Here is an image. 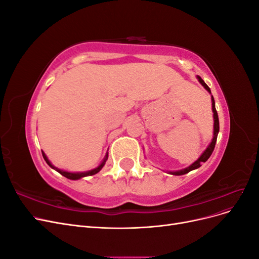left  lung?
I'll use <instances>...</instances> for the list:
<instances>
[{"instance_id": "obj_1", "label": "left lung", "mask_w": 259, "mask_h": 259, "mask_svg": "<svg viewBox=\"0 0 259 259\" xmlns=\"http://www.w3.org/2000/svg\"><path fill=\"white\" fill-rule=\"evenodd\" d=\"M197 79L198 81L201 83V85L204 88L209 94H210V90L208 86L205 84V82L203 81L201 77L199 75H197ZM211 110H213V117H214V132H213V138H211L210 140V144L207 146V148L204 150V152H203L200 158L194 161L191 165H189L186 168H183V169H179V170H173V171H168L169 174L171 175H175V176H179V175H185L187 173H189L190 170H193V169H197L199 168L202 163H204L208 160V158L210 156V154L213 153L214 151V148H215V144H216V140H217V135H218V132H219V120H218V114H217V111H216V108H215V100H214V97L211 96Z\"/></svg>"}]
</instances>
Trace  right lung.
Listing matches in <instances>:
<instances>
[{"mask_svg":"<svg viewBox=\"0 0 259 259\" xmlns=\"http://www.w3.org/2000/svg\"><path fill=\"white\" fill-rule=\"evenodd\" d=\"M42 154H43V158H44V160L46 161V163L49 164V165L53 168V169H55V170H57L59 174H61L62 176H65V177H67L68 179H72V180H77V179H81V178H83V177H86V176H92V175H95V174H97L98 171L104 167V165L106 164V161L108 160V152L106 153V155H105V158H104V160L101 161V163L99 164V165L97 166V167H95V168H93V169H91V170H86V171H76V173H72V171H67V170H64V169H61V168H58V167H56V166H54L53 164L51 163V161L48 159V156H46V154L42 151Z\"/></svg>","mask_w":259,"mask_h":259,"instance_id":"add662e5","label":"right lung"}]
</instances>
